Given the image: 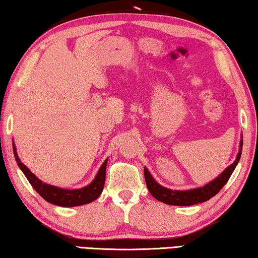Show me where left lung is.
Returning a JSON list of instances; mask_svg holds the SVG:
<instances>
[{"label": "left lung", "mask_w": 258, "mask_h": 258, "mask_svg": "<svg viewBox=\"0 0 258 258\" xmlns=\"http://www.w3.org/2000/svg\"><path fill=\"white\" fill-rule=\"evenodd\" d=\"M242 151V139L240 141V148L239 152L237 155V158L231 164L229 167H226L223 172L213 181L207 183L206 185L196 187V189L190 190H172L167 189V187L161 186L159 183L155 181V178L151 176L149 171L145 167V178L148 186V190L154 197L159 200V202L167 204V205H174V206H191V205H197L200 203L207 202L214 196L217 195L222 187L224 186L226 182L229 181L230 176L232 175L235 166L238 165L240 157H241Z\"/></svg>", "instance_id": "1"}]
</instances>
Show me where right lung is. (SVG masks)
<instances>
[{"instance_id":"1","label":"right lung","mask_w":258,"mask_h":258,"mask_svg":"<svg viewBox=\"0 0 258 258\" xmlns=\"http://www.w3.org/2000/svg\"><path fill=\"white\" fill-rule=\"evenodd\" d=\"M14 154L17 164H18L19 168L23 171L25 176L27 177L30 184L37 192L38 195L41 196L43 199H45L47 203L56 205V206L61 207H75V206H81V205L89 204L93 200L97 199L103 190L104 186V181H106V166L107 161L106 159L103 161V164L100 167L99 172L95 176L94 180L90 183L89 185L85 187H82V189H74V190H68V189H61V187L46 184V183L42 182L40 178H37L34 174L29 171V169L26 167V166L21 163L19 159L18 154H17L16 146L14 145Z\"/></svg>"}]
</instances>
